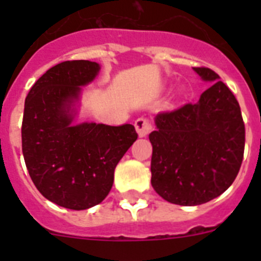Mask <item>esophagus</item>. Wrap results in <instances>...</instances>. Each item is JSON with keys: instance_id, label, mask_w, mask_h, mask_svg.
<instances>
[{"instance_id": "obj_1", "label": "esophagus", "mask_w": 261, "mask_h": 261, "mask_svg": "<svg viewBox=\"0 0 261 261\" xmlns=\"http://www.w3.org/2000/svg\"><path fill=\"white\" fill-rule=\"evenodd\" d=\"M135 126L137 129V133L140 137H146L153 130V125H151L150 120L146 119V117H140V119L136 120Z\"/></svg>"}]
</instances>
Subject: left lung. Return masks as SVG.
Segmentation results:
<instances>
[{
	"label": "left lung",
	"instance_id": "obj_1",
	"mask_svg": "<svg viewBox=\"0 0 261 261\" xmlns=\"http://www.w3.org/2000/svg\"><path fill=\"white\" fill-rule=\"evenodd\" d=\"M213 82L197 103L155 116L151 186L166 201L184 206L204 204L222 195L235 180L243 161L241 107L231 90L209 68H193Z\"/></svg>",
	"mask_w": 261,
	"mask_h": 261
}]
</instances>
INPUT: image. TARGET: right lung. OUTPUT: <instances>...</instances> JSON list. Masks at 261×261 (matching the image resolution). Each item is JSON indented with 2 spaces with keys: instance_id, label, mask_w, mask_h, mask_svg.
I'll return each instance as SVG.
<instances>
[{
  "instance_id": "obj_1",
  "label": "right lung",
  "mask_w": 261,
  "mask_h": 261,
  "mask_svg": "<svg viewBox=\"0 0 261 261\" xmlns=\"http://www.w3.org/2000/svg\"><path fill=\"white\" fill-rule=\"evenodd\" d=\"M99 69L87 60L60 62L36 81L24 100L22 151L30 176L45 199L73 211L107 197L116 165L138 137L132 124H71L81 86Z\"/></svg>"
}]
</instances>
